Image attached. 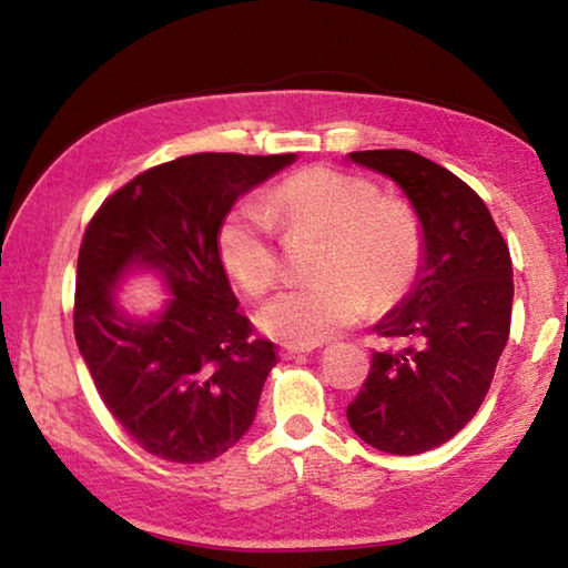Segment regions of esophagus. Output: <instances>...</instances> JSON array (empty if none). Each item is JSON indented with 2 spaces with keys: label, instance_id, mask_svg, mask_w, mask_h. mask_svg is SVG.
<instances>
[{
  "label": "esophagus",
  "instance_id": "obj_1",
  "mask_svg": "<svg viewBox=\"0 0 568 568\" xmlns=\"http://www.w3.org/2000/svg\"><path fill=\"white\" fill-rule=\"evenodd\" d=\"M313 345H301V343H285L281 348L283 358H295V355H303V353H311Z\"/></svg>",
  "mask_w": 568,
  "mask_h": 568
}]
</instances>
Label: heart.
<instances>
[{
    "mask_svg": "<svg viewBox=\"0 0 568 568\" xmlns=\"http://www.w3.org/2000/svg\"><path fill=\"white\" fill-rule=\"evenodd\" d=\"M267 211L240 203L217 227V255L247 295L271 291L281 275L277 223L291 233L323 235L315 261L321 281L285 287L255 321L285 343L313 345L406 295L423 263V227L406 200L378 195L371 180L313 165L293 172L265 197Z\"/></svg>",
    "mask_w": 568,
    "mask_h": 568,
    "instance_id": "1",
    "label": "heart"
}]
</instances>
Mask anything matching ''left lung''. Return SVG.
<instances>
[{
	"label": "left lung",
	"mask_w": 568,
	"mask_h": 568,
	"mask_svg": "<svg viewBox=\"0 0 568 568\" xmlns=\"http://www.w3.org/2000/svg\"><path fill=\"white\" fill-rule=\"evenodd\" d=\"M348 158L410 200L423 263L408 295L378 321L388 348L371 355L345 416L368 446L416 456L454 438L491 388L511 328V255L484 200L454 172L408 150Z\"/></svg>",
	"instance_id": "1"
}]
</instances>
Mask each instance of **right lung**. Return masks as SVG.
I'll list each match as a JSON object with an SVG mask.
<instances>
[{
  "label": "right lung",
  "instance_id": "right-lung-1",
  "mask_svg": "<svg viewBox=\"0 0 568 568\" xmlns=\"http://www.w3.org/2000/svg\"><path fill=\"white\" fill-rule=\"evenodd\" d=\"M295 155L200 152L142 172L84 230L74 338L104 406L132 440L175 464H205L253 426L275 345L237 313L217 255L235 200ZM155 272L171 297L150 320L119 305L124 276Z\"/></svg>",
  "mask_w": 568,
  "mask_h": 568
}]
</instances>
